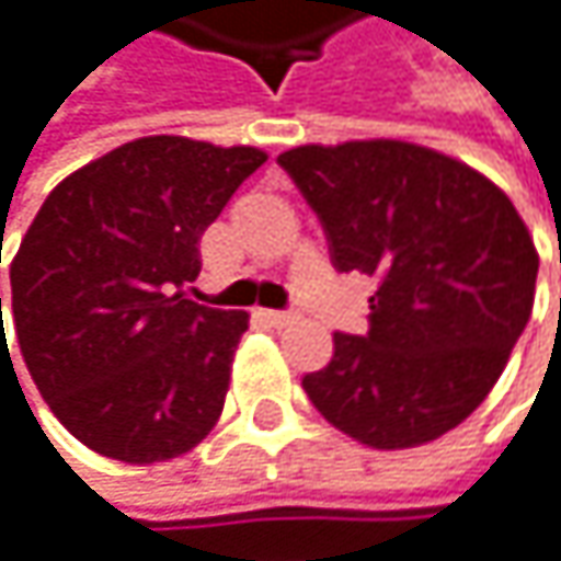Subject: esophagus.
Returning a JSON list of instances; mask_svg holds the SVG:
<instances>
[{
	"mask_svg": "<svg viewBox=\"0 0 561 561\" xmlns=\"http://www.w3.org/2000/svg\"><path fill=\"white\" fill-rule=\"evenodd\" d=\"M259 316H262V322H268L272 329H286V325H293V322L299 319L296 312H272V309H262Z\"/></svg>",
	"mask_w": 561,
	"mask_h": 561,
	"instance_id": "34e87169",
	"label": "esophagus"
}]
</instances>
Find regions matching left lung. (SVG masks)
I'll return each instance as SVG.
<instances>
[{
	"label": "left lung",
	"mask_w": 561,
	"mask_h": 561,
	"mask_svg": "<svg viewBox=\"0 0 561 561\" xmlns=\"http://www.w3.org/2000/svg\"><path fill=\"white\" fill-rule=\"evenodd\" d=\"M319 213L339 272L378 278L368 335L302 378L319 414L375 450L431 444L500 381L533 299L539 252L513 199L434 147L375 137L278 153Z\"/></svg>",
	"instance_id": "8db88e82"
}]
</instances>
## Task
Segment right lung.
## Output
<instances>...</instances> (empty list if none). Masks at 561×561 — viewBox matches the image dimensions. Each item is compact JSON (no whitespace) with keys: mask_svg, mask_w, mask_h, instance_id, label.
Segmentation results:
<instances>
[{"mask_svg":"<svg viewBox=\"0 0 561 561\" xmlns=\"http://www.w3.org/2000/svg\"><path fill=\"white\" fill-rule=\"evenodd\" d=\"M265 157L137 137L68 173L35 213L9 265L12 325L38 394L94 454L150 467L216 427L249 316L196 306L183 286L206 226Z\"/></svg>","mask_w":561,"mask_h":561,"instance_id":"right-lung-1","label":"right lung"}]
</instances>
